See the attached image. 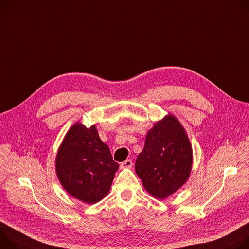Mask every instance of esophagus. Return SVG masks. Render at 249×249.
I'll use <instances>...</instances> for the list:
<instances>
[{"instance_id": "34e87169", "label": "esophagus", "mask_w": 249, "mask_h": 249, "mask_svg": "<svg viewBox=\"0 0 249 249\" xmlns=\"http://www.w3.org/2000/svg\"><path fill=\"white\" fill-rule=\"evenodd\" d=\"M132 167V161L130 159H127L125 160L124 162H123L121 164V168L124 169V168H131Z\"/></svg>"}]
</instances>
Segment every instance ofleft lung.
<instances>
[{
	"instance_id": "obj_1",
	"label": "left lung",
	"mask_w": 249,
	"mask_h": 249,
	"mask_svg": "<svg viewBox=\"0 0 249 249\" xmlns=\"http://www.w3.org/2000/svg\"><path fill=\"white\" fill-rule=\"evenodd\" d=\"M192 164L188 134L169 113L148 130L144 147L135 161V172L152 197L164 200L188 181Z\"/></svg>"
}]
</instances>
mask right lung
<instances>
[{
	"label": "right lung",
	"instance_id": "right-lung-1",
	"mask_svg": "<svg viewBox=\"0 0 249 249\" xmlns=\"http://www.w3.org/2000/svg\"><path fill=\"white\" fill-rule=\"evenodd\" d=\"M118 169L96 124L88 128L80 122L69 128L55 158V171L64 190L90 205L108 194Z\"/></svg>",
	"mask_w": 249,
	"mask_h": 249
}]
</instances>
